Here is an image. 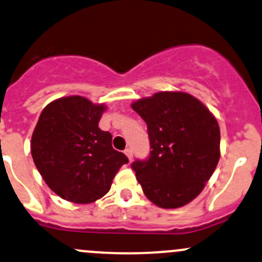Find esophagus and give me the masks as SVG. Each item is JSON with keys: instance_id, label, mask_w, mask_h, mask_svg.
Returning <instances> with one entry per match:
<instances>
[{"instance_id": "esophagus-1", "label": "esophagus", "mask_w": 262, "mask_h": 262, "mask_svg": "<svg viewBox=\"0 0 262 262\" xmlns=\"http://www.w3.org/2000/svg\"><path fill=\"white\" fill-rule=\"evenodd\" d=\"M124 153H125L126 157H128V159H129V160L133 159V150H132L130 148H126L125 150H124Z\"/></svg>"}]
</instances>
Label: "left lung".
Returning a JSON list of instances; mask_svg holds the SVG:
<instances>
[{
  "mask_svg": "<svg viewBox=\"0 0 262 262\" xmlns=\"http://www.w3.org/2000/svg\"><path fill=\"white\" fill-rule=\"evenodd\" d=\"M132 108L148 126L150 154L132 163L145 196L175 209L194 200L220 159V128L208 108L184 92H159Z\"/></svg>",
  "mask_w": 262,
  "mask_h": 262,
  "instance_id": "obj_1",
  "label": "left lung"
}]
</instances>
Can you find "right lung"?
<instances>
[{
    "label": "right lung",
    "instance_id": "right-lung-1",
    "mask_svg": "<svg viewBox=\"0 0 262 262\" xmlns=\"http://www.w3.org/2000/svg\"><path fill=\"white\" fill-rule=\"evenodd\" d=\"M104 104L80 96L51 102L31 140L33 162L43 180L62 199L89 204L100 199L128 158L112 146V134L98 123Z\"/></svg>",
    "mask_w": 262,
    "mask_h": 262
}]
</instances>
